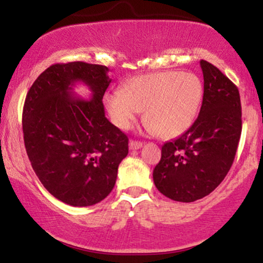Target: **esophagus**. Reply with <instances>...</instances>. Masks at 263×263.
Listing matches in <instances>:
<instances>
[{"label":"esophagus","instance_id":"1","mask_svg":"<svg viewBox=\"0 0 263 263\" xmlns=\"http://www.w3.org/2000/svg\"><path fill=\"white\" fill-rule=\"evenodd\" d=\"M142 146H143V143L140 141H129V149H132V151L140 149Z\"/></svg>","mask_w":263,"mask_h":263}]
</instances>
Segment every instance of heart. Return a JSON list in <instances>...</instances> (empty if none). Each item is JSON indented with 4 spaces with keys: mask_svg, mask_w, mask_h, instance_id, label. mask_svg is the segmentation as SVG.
Masks as SVG:
<instances>
[{
    "mask_svg": "<svg viewBox=\"0 0 263 263\" xmlns=\"http://www.w3.org/2000/svg\"><path fill=\"white\" fill-rule=\"evenodd\" d=\"M203 86L197 75L162 71L142 75L125 85L122 92L106 96V107L115 125L128 128L140 111L161 137L172 138L186 131L197 117Z\"/></svg>",
    "mask_w": 263,
    "mask_h": 263,
    "instance_id": "b5f03b06",
    "label": "heart"
}]
</instances>
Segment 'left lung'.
Listing matches in <instances>:
<instances>
[{"label":"left lung","instance_id":"1","mask_svg":"<svg viewBox=\"0 0 263 263\" xmlns=\"http://www.w3.org/2000/svg\"><path fill=\"white\" fill-rule=\"evenodd\" d=\"M200 66L204 95L198 119L182 136L163 144L153 171L157 189L182 203L206 197L224 180L242 129L236 85L206 60H200Z\"/></svg>","mask_w":263,"mask_h":263}]
</instances>
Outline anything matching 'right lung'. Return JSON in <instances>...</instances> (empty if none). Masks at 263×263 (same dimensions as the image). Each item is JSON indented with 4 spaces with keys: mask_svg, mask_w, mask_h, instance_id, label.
Wrapping results in <instances>:
<instances>
[{
    "mask_svg": "<svg viewBox=\"0 0 263 263\" xmlns=\"http://www.w3.org/2000/svg\"><path fill=\"white\" fill-rule=\"evenodd\" d=\"M107 73V66L84 62L54 64L26 96L23 138L33 171L53 197L71 206L104 200L128 153L127 136L105 116ZM78 82L89 87V99L72 92Z\"/></svg>",
    "mask_w": 263,
    "mask_h": 263,
    "instance_id": "right-lung-1",
    "label": "right lung"
}]
</instances>
